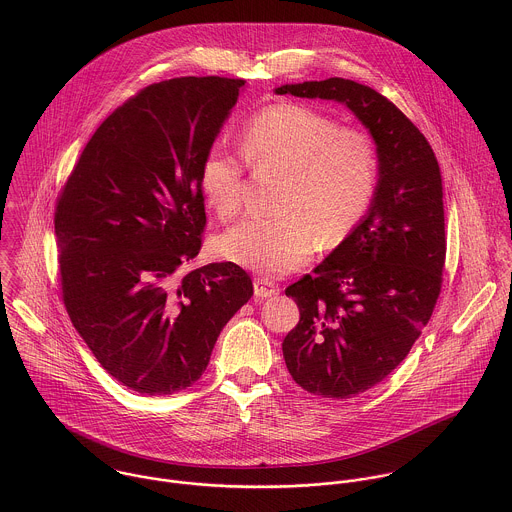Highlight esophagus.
<instances>
[{"label": "esophagus", "instance_id": "obj_1", "mask_svg": "<svg viewBox=\"0 0 512 512\" xmlns=\"http://www.w3.org/2000/svg\"><path fill=\"white\" fill-rule=\"evenodd\" d=\"M278 288L272 284V282H268V280H264V278H256L254 280V293H256V297H272V295H278Z\"/></svg>", "mask_w": 512, "mask_h": 512}]
</instances>
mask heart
<instances>
[{
  "label": "heart",
  "instance_id": "b5f03b06",
  "mask_svg": "<svg viewBox=\"0 0 512 512\" xmlns=\"http://www.w3.org/2000/svg\"><path fill=\"white\" fill-rule=\"evenodd\" d=\"M240 149L254 169L280 167L274 215L238 220L217 238L222 258L266 278L305 264L319 240L341 244L365 219L378 189V153L365 132L301 104H274L250 116ZM246 167L222 144L205 151L199 187L209 207L228 219L242 205Z\"/></svg>",
  "mask_w": 512,
  "mask_h": 512
}]
</instances>
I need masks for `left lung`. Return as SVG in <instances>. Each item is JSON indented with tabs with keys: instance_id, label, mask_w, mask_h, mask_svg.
Masks as SVG:
<instances>
[{
	"instance_id": "obj_1",
	"label": "left lung",
	"mask_w": 512,
	"mask_h": 512,
	"mask_svg": "<svg viewBox=\"0 0 512 512\" xmlns=\"http://www.w3.org/2000/svg\"><path fill=\"white\" fill-rule=\"evenodd\" d=\"M278 94L343 102L376 144L380 177L361 224L286 295L299 321L282 343L293 380L321 398L382 382L428 325L445 266L443 187L424 134L374 88L349 78L284 84Z\"/></svg>"
}]
</instances>
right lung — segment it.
I'll return each instance as SVG.
<instances>
[{
	"label": "right lung",
	"mask_w": 512,
	"mask_h": 512,
	"mask_svg": "<svg viewBox=\"0 0 512 512\" xmlns=\"http://www.w3.org/2000/svg\"><path fill=\"white\" fill-rule=\"evenodd\" d=\"M244 82L149 84L100 124L59 193L63 303L96 361L134 392L165 396L197 382L254 293L234 262L181 272L207 226L199 165Z\"/></svg>",
	"instance_id": "add662e5"
}]
</instances>
